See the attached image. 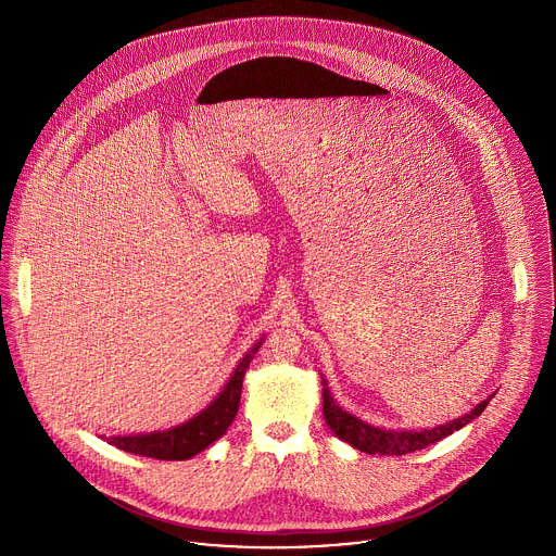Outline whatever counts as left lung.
<instances>
[{
  "label": "left lung",
  "instance_id": "1",
  "mask_svg": "<svg viewBox=\"0 0 556 556\" xmlns=\"http://www.w3.org/2000/svg\"><path fill=\"white\" fill-rule=\"evenodd\" d=\"M321 384H324V389H321L324 391V416H326L328 427L343 442H348L350 446H354L363 453H369V455H405V453L425 448L429 444H435L438 440H442V438L459 431L468 422H472L486 409L489 401L493 399L491 395V399L482 401L480 405H475L468 414H464L455 420H448L440 427H433V429H420V431H416V429L414 431L412 429H380V427H374V425L352 416L350 412L341 409L337 405V401L332 399L326 378H321Z\"/></svg>",
  "mask_w": 556,
  "mask_h": 556
}]
</instances>
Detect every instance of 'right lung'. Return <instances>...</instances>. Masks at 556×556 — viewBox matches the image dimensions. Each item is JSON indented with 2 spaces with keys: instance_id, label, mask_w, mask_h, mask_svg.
I'll list each match as a JSON object with an SVG mask.
<instances>
[{
  "instance_id": "obj_1",
  "label": "right lung",
  "mask_w": 556,
  "mask_h": 556,
  "mask_svg": "<svg viewBox=\"0 0 556 556\" xmlns=\"http://www.w3.org/2000/svg\"><path fill=\"white\" fill-rule=\"evenodd\" d=\"M264 337L244 354V358L237 363L230 378L222 387L215 399L193 418L182 425H176L165 431H151V433H134V435H110L105 438L110 444L118 446L121 451L153 457V459H189L211 446L217 438L226 433L230 422L240 409V395L247 369L262 348Z\"/></svg>"
}]
</instances>
